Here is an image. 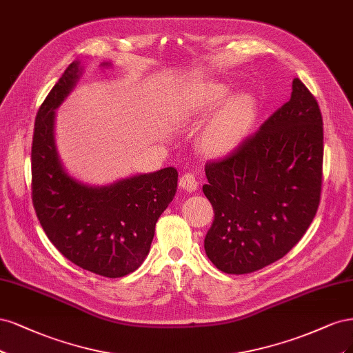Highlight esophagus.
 Listing matches in <instances>:
<instances>
[{"label":"esophagus","instance_id":"obj_1","mask_svg":"<svg viewBox=\"0 0 353 353\" xmlns=\"http://www.w3.org/2000/svg\"><path fill=\"white\" fill-rule=\"evenodd\" d=\"M179 183H180L181 188H183L188 192H195L198 189V186H199L198 180H196V177H195V174H193V173H185L183 176L180 177Z\"/></svg>","mask_w":353,"mask_h":353}]
</instances>
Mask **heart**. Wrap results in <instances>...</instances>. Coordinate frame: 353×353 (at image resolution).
I'll return each mask as SVG.
<instances>
[{
  "label": "heart",
  "instance_id": "heart-1",
  "mask_svg": "<svg viewBox=\"0 0 353 353\" xmlns=\"http://www.w3.org/2000/svg\"><path fill=\"white\" fill-rule=\"evenodd\" d=\"M225 95L227 89L224 86H208L202 90L201 98L196 101V110H210L217 105ZM254 116L255 107L251 98L241 95L230 99L203 129L201 134V148L211 155L229 152L248 133Z\"/></svg>",
  "mask_w": 353,
  "mask_h": 353
}]
</instances>
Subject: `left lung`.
<instances>
[{
	"instance_id": "8db88e82",
	"label": "left lung",
	"mask_w": 353,
	"mask_h": 353,
	"mask_svg": "<svg viewBox=\"0 0 353 353\" xmlns=\"http://www.w3.org/2000/svg\"><path fill=\"white\" fill-rule=\"evenodd\" d=\"M292 88L290 99L259 130L205 164L202 190L214 210L205 252L227 274H249L283 258L320 205L321 110L298 77Z\"/></svg>"
}]
</instances>
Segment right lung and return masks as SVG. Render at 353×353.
Wrapping results in <instances>:
<instances>
[{
  "mask_svg": "<svg viewBox=\"0 0 353 353\" xmlns=\"http://www.w3.org/2000/svg\"><path fill=\"white\" fill-rule=\"evenodd\" d=\"M79 77L67 67L41 104L32 141V203L51 243L77 267L117 279L139 268L155 224L173 201L177 170L167 167L92 188L64 172L54 145V110Z\"/></svg>",
  "mask_w": 353,
  "mask_h": 353,
  "instance_id": "add662e5",
  "label": "right lung"
}]
</instances>
